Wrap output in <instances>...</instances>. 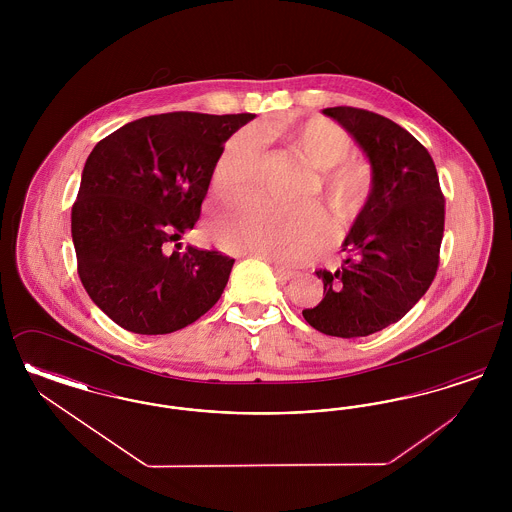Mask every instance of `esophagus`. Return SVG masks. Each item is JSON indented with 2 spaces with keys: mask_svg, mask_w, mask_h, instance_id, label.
<instances>
[{
  "mask_svg": "<svg viewBox=\"0 0 512 512\" xmlns=\"http://www.w3.org/2000/svg\"><path fill=\"white\" fill-rule=\"evenodd\" d=\"M270 263V267H272V270H274V274L280 278V280H290V278H293V272L292 268L284 267V265H278L276 261H268Z\"/></svg>",
  "mask_w": 512,
  "mask_h": 512,
  "instance_id": "obj_1",
  "label": "esophagus"
}]
</instances>
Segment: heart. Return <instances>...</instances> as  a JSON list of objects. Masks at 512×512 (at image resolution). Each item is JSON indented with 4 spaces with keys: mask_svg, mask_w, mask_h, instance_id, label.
<instances>
[{
    "mask_svg": "<svg viewBox=\"0 0 512 512\" xmlns=\"http://www.w3.org/2000/svg\"><path fill=\"white\" fill-rule=\"evenodd\" d=\"M274 134L299 153L311 167L313 180L305 197L320 195L340 226H349L365 213L374 190V174L363 157L349 155L353 138L340 124L313 117L286 122ZM263 161V138L255 130H240L220 151L211 176L219 201H236L255 188ZM217 242L230 251L253 253L282 265L305 263L328 245L332 220L311 205L286 213L263 201H247L220 220L213 230Z\"/></svg>",
    "mask_w": 512,
    "mask_h": 512,
    "instance_id": "1",
    "label": "heart"
}]
</instances>
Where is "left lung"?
<instances>
[{
  "instance_id": "8db88e82",
  "label": "left lung",
  "mask_w": 512,
  "mask_h": 512,
  "mask_svg": "<svg viewBox=\"0 0 512 512\" xmlns=\"http://www.w3.org/2000/svg\"><path fill=\"white\" fill-rule=\"evenodd\" d=\"M365 149L374 190L343 242L338 270H317L324 297L303 309L326 336L359 338L405 317L436 278L445 197L432 155L399 124L359 107H328Z\"/></svg>"
}]
</instances>
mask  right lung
Wrapping results in <instances>:
<instances>
[{"label":"right lung","mask_w":512,"mask_h":512,"mask_svg":"<svg viewBox=\"0 0 512 512\" xmlns=\"http://www.w3.org/2000/svg\"><path fill=\"white\" fill-rule=\"evenodd\" d=\"M253 119L151 115L124 124L90 153L71 213L78 276L124 330L171 334L219 301L234 259L217 249L171 247L199 220L224 142Z\"/></svg>","instance_id":"1"}]
</instances>
